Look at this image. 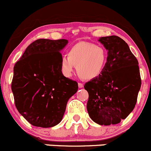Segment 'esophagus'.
Masks as SVG:
<instances>
[{
    "label": "esophagus",
    "instance_id": "34e87169",
    "mask_svg": "<svg viewBox=\"0 0 151 151\" xmlns=\"http://www.w3.org/2000/svg\"><path fill=\"white\" fill-rule=\"evenodd\" d=\"M78 87L81 88L83 87V84L82 83H78Z\"/></svg>",
    "mask_w": 151,
    "mask_h": 151
}]
</instances>
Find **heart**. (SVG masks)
Listing matches in <instances>:
<instances>
[{"label":"heart","mask_w":151,"mask_h":151,"mask_svg":"<svg viewBox=\"0 0 151 151\" xmlns=\"http://www.w3.org/2000/svg\"><path fill=\"white\" fill-rule=\"evenodd\" d=\"M108 61L104 48L93 43L79 42L69 48L67 55L60 58V70L65 77H70L75 70L81 78L91 80L102 73Z\"/></svg>","instance_id":"heart-1"}]
</instances>
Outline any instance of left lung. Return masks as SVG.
Returning a JSON list of instances; mask_svg holds the SVG:
<instances>
[{
	"label": "left lung",
	"instance_id": "obj_1",
	"mask_svg": "<svg viewBox=\"0 0 151 151\" xmlns=\"http://www.w3.org/2000/svg\"><path fill=\"white\" fill-rule=\"evenodd\" d=\"M108 52L102 73L84 85L88 93L87 110L99 125L117 124L132 112L141 86L138 62L123 39L116 35L101 37Z\"/></svg>",
	"mask_w": 151,
	"mask_h": 151
}]
</instances>
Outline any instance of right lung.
Returning <instances> with one entry per match:
<instances>
[{"label": "right lung", "mask_w": 151, "mask_h": 151, "mask_svg": "<svg viewBox=\"0 0 151 151\" xmlns=\"http://www.w3.org/2000/svg\"><path fill=\"white\" fill-rule=\"evenodd\" d=\"M65 39H38L30 44L13 68L11 90L17 110L31 125L41 128L61 121L78 83L63 75L60 50Z\"/></svg>", "instance_id": "1"}]
</instances>
